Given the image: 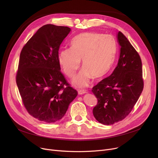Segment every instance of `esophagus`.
I'll return each mask as SVG.
<instances>
[{"label": "esophagus", "mask_w": 158, "mask_h": 158, "mask_svg": "<svg viewBox=\"0 0 158 158\" xmlns=\"http://www.w3.org/2000/svg\"><path fill=\"white\" fill-rule=\"evenodd\" d=\"M86 92H85V91H84V90H79V91H78V94L80 95H84V94H86Z\"/></svg>", "instance_id": "esophagus-1"}]
</instances>
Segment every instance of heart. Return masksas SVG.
I'll return each instance as SVG.
<instances>
[{
  "mask_svg": "<svg viewBox=\"0 0 158 158\" xmlns=\"http://www.w3.org/2000/svg\"><path fill=\"white\" fill-rule=\"evenodd\" d=\"M117 44L110 35L85 32L71 41L70 48L61 50L57 61L63 72L72 77L80 67L84 69L73 79V85L77 88L87 87L91 79H99L109 72L113 64Z\"/></svg>",
  "mask_w": 158,
  "mask_h": 158,
  "instance_id": "obj_1",
  "label": "heart"
}]
</instances>
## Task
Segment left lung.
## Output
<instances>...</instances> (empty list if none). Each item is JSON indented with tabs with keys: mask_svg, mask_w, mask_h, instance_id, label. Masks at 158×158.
I'll list each match as a JSON object with an SVG mask.
<instances>
[{
	"mask_svg": "<svg viewBox=\"0 0 158 158\" xmlns=\"http://www.w3.org/2000/svg\"><path fill=\"white\" fill-rule=\"evenodd\" d=\"M119 59L110 76L92 88L98 104L93 110L95 119L111 125L125 118L133 108L143 88L142 64L135 48L123 33L117 34Z\"/></svg>",
	"mask_w": 158,
	"mask_h": 158,
	"instance_id": "obj_1",
	"label": "left lung"
}]
</instances>
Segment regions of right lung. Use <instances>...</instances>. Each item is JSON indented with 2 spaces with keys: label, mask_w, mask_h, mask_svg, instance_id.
<instances>
[{
  "label": "right lung",
  "mask_w": 158,
  "mask_h": 158,
  "mask_svg": "<svg viewBox=\"0 0 158 158\" xmlns=\"http://www.w3.org/2000/svg\"><path fill=\"white\" fill-rule=\"evenodd\" d=\"M71 29L47 24L23 47L16 81L24 106L33 117L46 123L61 120L77 92L61 72L60 47Z\"/></svg>",
  "instance_id": "1"
}]
</instances>
